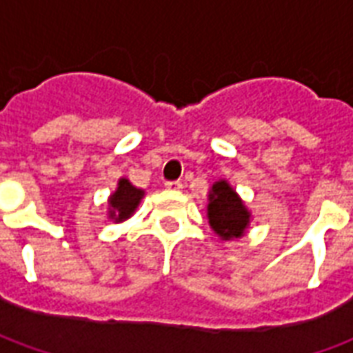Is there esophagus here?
Here are the masks:
<instances>
[{
	"label": "esophagus",
	"instance_id": "1",
	"mask_svg": "<svg viewBox=\"0 0 353 353\" xmlns=\"http://www.w3.org/2000/svg\"><path fill=\"white\" fill-rule=\"evenodd\" d=\"M164 187L170 189V191H179V189H183V183H181V181H166Z\"/></svg>",
	"mask_w": 353,
	"mask_h": 353
}]
</instances>
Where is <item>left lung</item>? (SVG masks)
<instances>
[{"label":"left lung","instance_id":"obj_1","mask_svg":"<svg viewBox=\"0 0 353 353\" xmlns=\"http://www.w3.org/2000/svg\"><path fill=\"white\" fill-rule=\"evenodd\" d=\"M208 200V219L215 234H219L223 240L244 236L252 214L225 179L215 181Z\"/></svg>","mask_w":353,"mask_h":353}]
</instances>
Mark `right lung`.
I'll return each instance as SVG.
<instances>
[{
  "instance_id": "add662e5",
  "label": "right lung",
  "mask_w": 353,
  "mask_h": 353,
  "mask_svg": "<svg viewBox=\"0 0 353 353\" xmlns=\"http://www.w3.org/2000/svg\"><path fill=\"white\" fill-rule=\"evenodd\" d=\"M141 199H143V191L134 187L126 177H121L117 191L109 196V219H113L115 223L128 219L136 212Z\"/></svg>"
}]
</instances>
